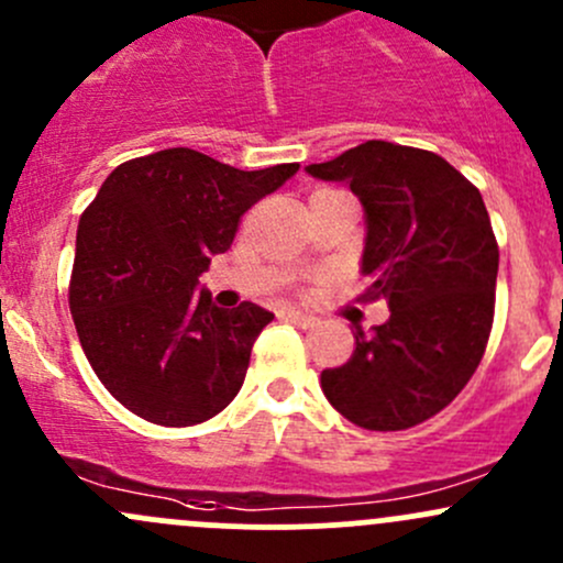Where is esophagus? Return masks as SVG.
I'll return each mask as SVG.
<instances>
[{"label":"esophagus","mask_w":563,"mask_h":563,"mask_svg":"<svg viewBox=\"0 0 563 563\" xmlns=\"http://www.w3.org/2000/svg\"><path fill=\"white\" fill-rule=\"evenodd\" d=\"M283 318L291 323H297V327H301V329L318 327V318L310 316V312L299 310V307H283Z\"/></svg>","instance_id":"obj_1"}]
</instances>
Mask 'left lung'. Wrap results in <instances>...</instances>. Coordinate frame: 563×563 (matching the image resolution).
<instances>
[{
    "label": "left lung",
    "instance_id": "obj_1",
    "mask_svg": "<svg viewBox=\"0 0 563 563\" xmlns=\"http://www.w3.org/2000/svg\"><path fill=\"white\" fill-rule=\"evenodd\" d=\"M307 175L345 183L364 207L366 297L388 301L356 351L321 372L336 412L369 431L437 416L475 375L494 321L499 247L481 191L437 153L369 140Z\"/></svg>",
    "mask_w": 563,
    "mask_h": 563
}]
</instances>
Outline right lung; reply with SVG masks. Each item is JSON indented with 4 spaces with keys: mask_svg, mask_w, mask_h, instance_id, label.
Here are the masks:
<instances>
[{
    "mask_svg": "<svg viewBox=\"0 0 563 563\" xmlns=\"http://www.w3.org/2000/svg\"><path fill=\"white\" fill-rule=\"evenodd\" d=\"M299 164L234 169L191 147L132 158L80 216L69 310L86 358L126 410L158 426L218 416L245 380L272 312L223 310L197 288L242 212Z\"/></svg>",
    "mask_w": 563,
    "mask_h": 563,
    "instance_id": "add662e5",
    "label": "right lung"
}]
</instances>
